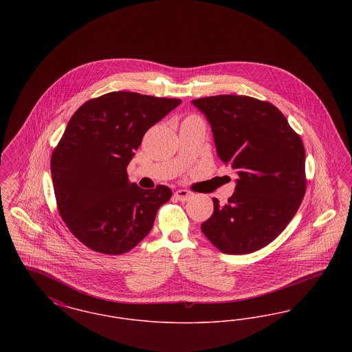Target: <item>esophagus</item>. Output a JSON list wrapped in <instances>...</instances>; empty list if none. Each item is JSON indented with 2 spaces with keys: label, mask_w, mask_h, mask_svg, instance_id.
Returning a JSON list of instances; mask_svg holds the SVG:
<instances>
[{
  "label": "esophagus",
  "mask_w": 352,
  "mask_h": 352,
  "mask_svg": "<svg viewBox=\"0 0 352 352\" xmlns=\"http://www.w3.org/2000/svg\"><path fill=\"white\" fill-rule=\"evenodd\" d=\"M175 198L178 199V201H188L191 197H192V194L190 192V191H187V190H178V191H175Z\"/></svg>",
  "instance_id": "obj_1"
}]
</instances>
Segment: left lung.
I'll return each mask as SVG.
<instances>
[{
  "instance_id": "obj_1",
  "label": "left lung",
  "mask_w": 352,
  "mask_h": 352,
  "mask_svg": "<svg viewBox=\"0 0 352 352\" xmlns=\"http://www.w3.org/2000/svg\"><path fill=\"white\" fill-rule=\"evenodd\" d=\"M192 104L211 124L220 160L239 174L224 206L212 199L201 232L223 253L258 251L284 231L305 197L301 137L269 101L218 95Z\"/></svg>"
}]
</instances>
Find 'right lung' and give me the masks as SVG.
<instances>
[{"label": "right lung", "instance_id": "1", "mask_svg": "<svg viewBox=\"0 0 352 352\" xmlns=\"http://www.w3.org/2000/svg\"><path fill=\"white\" fill-rule=\"evenodd\" d=\"M182 102L115 91L85 101L51 155L58 212L85 247L122 254L151 232L168 186L129 184L126 166L155 122Z\"/></svg>", "mask_w": 352, "mask_h": 352}]
</instances>
